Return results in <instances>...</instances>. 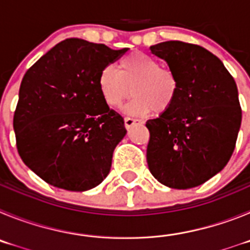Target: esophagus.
<instances>
[{"label":"esophagus","instance_id":"34e87169","mask_svg":"<svg viewBox=\"0 0 250 250\" xmlns=\"http://www.w3.org/2000/svg\"><path fill=\"white\" fill-rule=\"evenodd\" d=\"M135 124H143V121L138 120V119H132V118H125V127L126 129H130L132 125H135Z\"/></svg>","mask_w":250,"mask_h":250}]
</instances>
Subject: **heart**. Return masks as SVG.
Segmentation results:
<instances>
[{"mask_svg":"<svg viewBox=\"0 0 250 250\" xmlns=\"http://www.w3.org/2000/svg\"><path fill=\"white\" fill-rule=\"evenodd\" d=\"M98 85L103 100L110 107H119L130 94L134 95L125 107V111L132 115L167 111L179 92L175 72L161 67L158 60L143 52L121 57L118 70L112 66L104 67Z\"/></svg>","mask_w":250,"mask_h":250,"instance_id":"obj_1","label":"heart"}]
</instances>
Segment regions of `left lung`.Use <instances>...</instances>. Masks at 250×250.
<instances>
[{"label": "left lung", "instance_id": "1", "mask_svg": "<svg viewBox=\"0 0 250 250\" xmlns=\"http://www.w3.org/2000/svg\"><path fill=\"white\" fill-rule=\"evenodd\" d=\"M179 80L167 111L146 121L150 173L173 189L203 184L225 165L235 147L242 109L237 83L215 55L182 41L150 47Z\"/></svg>", "mask_w": 250, "mask_h": 250}]
</instances>
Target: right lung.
<instances>
[{"mask_svg":"<svg viewBox=\"0 0 250 250\" xmlns=\"http://www.w3.org/2000/svg\"><path fill=\"white\" fill-rule=\"evenodd\" d=\"M126 51L66 39L26 71L13 115L16 145L23 163L48 184L85 191L110 173L126 129L103 100L98 79Z\"/></svg>","mask_w":250,"mask_h":250,"instance_id":"right-lung-1","label":"right lung"}]
</instances>
